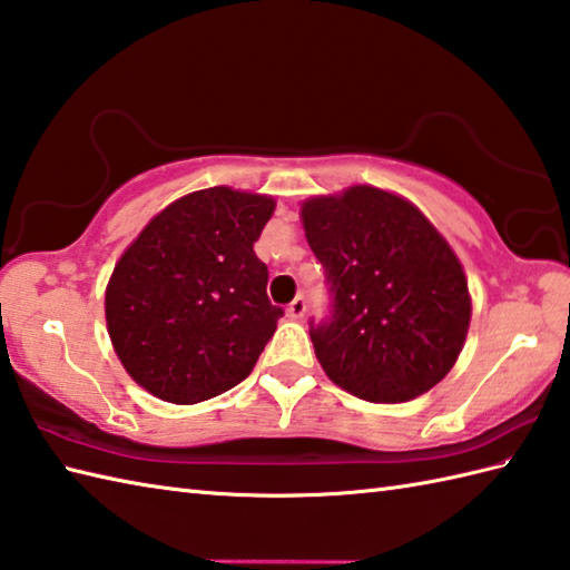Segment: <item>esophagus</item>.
I'll list each match as a JSON object with an SVG mask.
<instances>
[{"instance_id":"34e87169","label":"esophagus","mask_w":570,"mask_h":570,"mask_svg":"<svg viewBox=\"0 0 570 570\" xmlns=\"http://www.w3.org/2000/svg\"><path fill=\"white\" fill-rule=\"evenodd\" d=\"M304 313H306V298H304V296H296V298L292 301V304H288L286 316L298 321V318H304Z\"/></svg>"}]
</instances>
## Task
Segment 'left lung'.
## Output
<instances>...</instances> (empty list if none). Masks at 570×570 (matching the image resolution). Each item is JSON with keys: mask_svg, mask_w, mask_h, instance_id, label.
Listing matches in <instances>:
<instances>
[{"mask_svg": "<svg viewBox=\"0 0 570 570\" xmlns=\"http://www.w3.org/2000/svg\"><path fill=\"white\" fill-rule=\"evenodd\" d=\"M325 269L331 316L311 321L325 374L374 404H399L439 384L463 350L468 278L426 215L402 196L353 186L301 205Z\"/></svg>", "mask_w": 570, "mask_h": 570, "instance_id": "1", "label": "left lung"}]
</instances>
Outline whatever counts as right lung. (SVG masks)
Masks as SVG:
<instances>
[{
  "mask_svg": "<svg viewBox=\"0 0 570 570\" xmlns=\"http://www.w3.org/2000/svg\"><path fill=\"white\" fill-rule=\"evenodd\" d=\"M274 198L215 186L174 200L115 264L107 333L129 377L171 404H198L247 377L284 311L254 254Z\"/></svg>",
  "mask_w": 570,
  "mask_h": 570,
  "instance_id": "right-lung-1",
  "label": "right lung"
}]
</instances>
